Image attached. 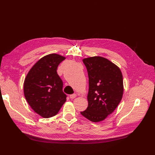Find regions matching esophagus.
Here are the masks:
<instances>
[{"label":"esophagus","mask_w":155,"mask_h":155,"mask_svg":"<svg viewBox=\"0 0 155 155\" xmlns=\"http://www.w3.org/2000/svg\"><path fill=\"white\" fill-rule=\"evenodd\" d=\"M76 97H77V95H76L75 94H71V95H70V98L71 99H75Z\"/></svg>","instance_id":"1"}]
</instances>
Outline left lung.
<instances>
[{
    "label": "left lung",
    "instance_id": "1",
    "mask_svg": "<svg viewBox=\"0 0 155 155\" xmlns=\"http://www.w3.org/2000/svg\"><path fill=\"white\" fill-rule=\"evenodd\" d=\"M88 76V107L81 114L91 121L99 122L112 114L123 94V79L120 69L101 56L85 58Z\"/></svg>",
    "mask_w": 155,
    "mask_h": 155
}]
</instances>
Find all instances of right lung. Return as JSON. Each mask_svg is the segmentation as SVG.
Wrapping results in <instances>:
<instances>
[{"label": "right lung", "mask_w": 155, "mask_h": 155, "mask_svg": "<svg viewBox=\"0 0 155 155\" xmlns=\"http://www.w3.org/2000/svg\"><path fill=\"white\" fill-rule=\"evenodd\" d=\"M64 59L57 54L43 57L31 68L24 80V93L27 102L45 118L56 115L67 100L63 82L56 71Z\"/></svg>", "instance_id": "add662e5"}]
</instances>
